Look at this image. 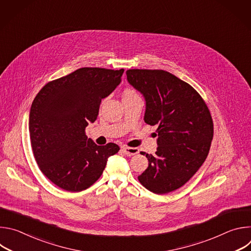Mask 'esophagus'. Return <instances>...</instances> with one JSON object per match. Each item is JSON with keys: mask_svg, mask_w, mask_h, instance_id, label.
Segmentation results:
<instances>
[{"mask_svg": "<svg viewBox=\"0 0 251 251\" xmlns=\"http://www.w3.org/2000/svg\"><path fill=\"white\" fill-rule=\"evenodd\" d=\"M121 150L123 151V153L127 156H134L136 154L139 153V149L138 148H130V147H126V146H123L121 148Z\"/></svg>", "mask_w": 251, "mask_h": 251, "instance_id": "1", "label": "esophagus"}]
</instances>
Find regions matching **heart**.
<instances>
[{"label": "heart", "instance_id": "obj_1", "mask_svg": "<svg viewBox=\"0 0 251 251\" xmlns=\"http://www.w3.org/2000/svg\"><path fill=\"white\" fill-rule=\"evenodd\" d=\"M134 95H137V94L135 93V91H133V90H131V89L125 90V92H124V94H123V96H134Z\"/></svg>", "mask_w": 251, "mask_h": 251}]
</instances>
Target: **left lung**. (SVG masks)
I'll return each instance as SVG.
<instances>
[{
  "mask_svg": "<svg viewBox=\"0 0 251 251\" xmlns=\"http://www.w3.org/2000/svg\"><path fill=\"white\" fill-rule=\"evenodd\" d=\"M127 80L146 102L144 121L158 125L154 155L142 152L148 168L138 176L162 195L184 186L203 164L213 136L207 106L187 82L165 70L129 69Z\"/></svg>",
  "mask_w": 251,
  "mask_h": 251,
  "instance_id": "left-lung-1",
  "label": "left lung"
}]
</instances>
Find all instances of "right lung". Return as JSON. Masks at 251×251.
<instances>
[{"mask_svg":"<svg viewBox=\"0 0 251 251\" xmlns=\"http://www.w3.org/2000/svg\"><path fill=\"white\" fill-rule=\"evenodd\" d=\"M123 73V68L82 67L49 82L33 99L28 117L33 156L60 189L86 190L119 151L114 143L97 146L85 128L97 119L101 100L112 93Z\"/></svg>","mask_w":251,"mask_h":251,"instance_id":"right-lung-1","label":"right lung"}]
</instances>
